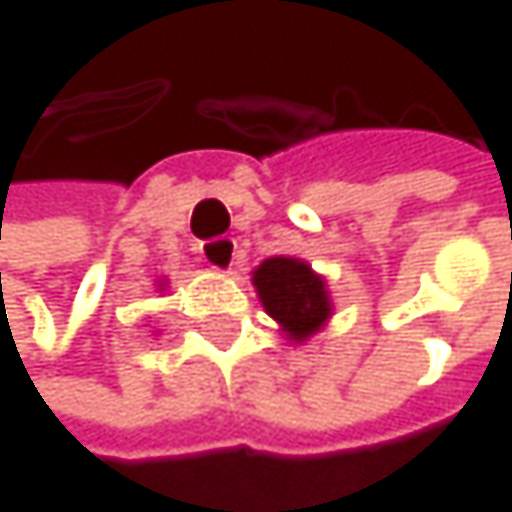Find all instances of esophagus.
Instances as JSON below:
<instances>
[{
	"mask_svg": "<svg viewBox=\"0 0 512 512\" xmlns=\"http://www.w3.org/2000/svg\"><path fill=\"white\" fill-rule=\"evenodd\" d=\"M199 256L205 265L217 268V271H229L235 265V238H214V241H205L199 247Z\"/></svg>",
	"mask_w": 512,
	"mask_h": 512,
	"instance_id": "esophagus-1",
	"label": "esophagus"
}]
</instances>
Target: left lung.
I'll list each match as a JSON object with an SVG mask.
<instances>
[{
  "label": "left lung",
  "mask_w": 512,
  "mask_h": 512,
  "mask_svg": "<svg viewBox=\"0 0 512 512\" xmlns=\"http://www.w3.org/2000/svg\"><path fill=\"white\" fill-rule=\"evenodd\" d=\"M253 286L265 310L277 319L292 341H304L307 335H313L332 313L323 277H316L310 265L298 259H265L253 271Z\"/></svg>",
  "instance_id": "obj_1"
}]
</instances>
